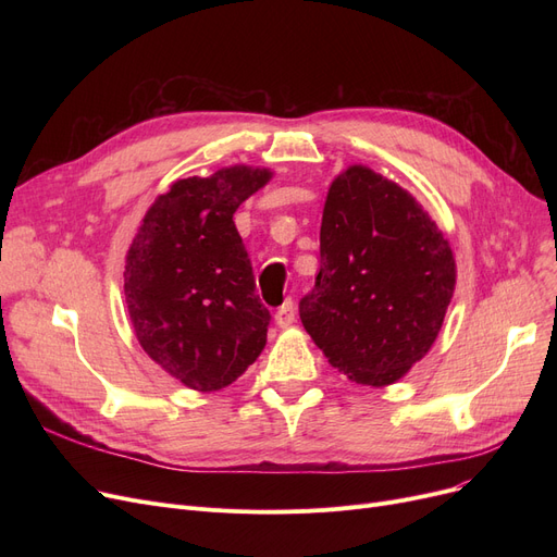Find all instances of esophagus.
Instances as JSON below:
<instances>
[{"instance_id":"34e87169","label":"esophagus","mask_w":557,"mask_h":557,"mask_svg":"<svg viewBox=\"0 0 557 557\" xmlns=\"http://www.w3.org/2000/svg\"><path fill=\"white\" fill-rule=\"evenodd\" d=\"M275 323L280 327H290V325L296 323V305H294V300H290V298L284 300V305L275 311Z\"/></svg>"}]
</instances>
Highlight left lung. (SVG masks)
Returning a JSON list of instances; mask_svg holds the SVG:
<instances>
[{
  "instance_id": "1",
  "label": "left lung",
  "mask_w": 557,
  "mask_h": 557,
  "mask_svg": "<svg viewBox=\"0 0 557 557\" xmlns=\"http://www.w3.org/2000/svg\"><path fill=\"white\" fill-rule=\"evenodd\" d=\"M456 286L445 234L422 205L363 164L332 183L320 271L300 300L302 325L349 382L388 386L443 327Z\"/></svg>"
}]
</instances>
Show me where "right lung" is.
Segmentation results:
<instances>
[{"label":"right lung","instance_id":"1","mask_svg":"<svg viewBox=\"0 0 557 557\" xmlns=\"http://www.w3.org/2000/svg\"><path fill=\"white\" fill-rule=\"evenodd\" d=\"M273 178L234 164L175 181L126 255L124 294L144 352L191 391L230 386L261 355L271 323L232 216Z\"/></svg>","mask_w":557,"mask_h":557}]
</instances>
